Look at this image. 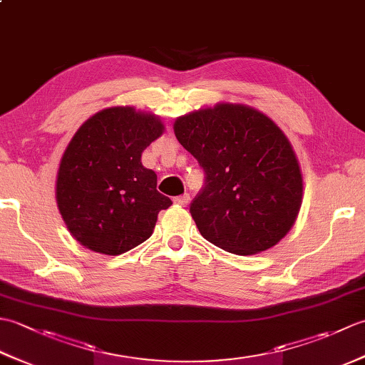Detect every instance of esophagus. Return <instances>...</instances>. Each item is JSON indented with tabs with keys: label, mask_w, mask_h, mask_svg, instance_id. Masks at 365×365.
Wrapping results in <instances>:
<instances>
[{
	"label": "esophagus",
	"mask_w": 365,
	"mask_h": 365,
	"mask_svg": "<svg viewBox=\"0 0 365 365\" xmlns=\"http://www.w3.org/2000/svg\"><path fill=\"white\" fill-rule=\"evenodd\" d=\"M188 202H190V195H188V192H185V195H182V196L174 197V204H177V205H187Z\"/></svg>",
	"instance_id": "34e87169"
}]
</instances>
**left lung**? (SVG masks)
I'll return each mask as SVG.
<instances>
[{
  "label": "left lung",
  "mask_w": 365,
  "mask_h": 365,
  "mask_svg": "<svg viewBox=\"0 0 365 365\" xmlns=\"http://www.w3.org/2000/svg\"><path fill=\"white\" fill-rule=\"evenodd\" d=\"M174 131L204 169L190 212L208 242L238 255L269 250L297 220L302 177L289 139L265 114L220 103L178 118Z\"/></svg>",
  "instance_id": "8db88e82"
}]
</instances>
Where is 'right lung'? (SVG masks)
Wrapping results in <instances>:
<instances>
[{"instance_id":"add662e5","label":"right lung","mask_w":365,"mask_h":365,"mask_svg":"<svg viewBox=\"0 0 365 365\" xmlns=\"http://www.w3.org/2000/svg\"><path fill=\"white\" fill-rule=\"evenodd\" d=\"M163 123L135 108H108L92 115L61 160L56 200L78 242L106 255L133 250L152 235L157 216L173 200L157 191V174L141 163Z\"/></svg>"}]
</instances>
